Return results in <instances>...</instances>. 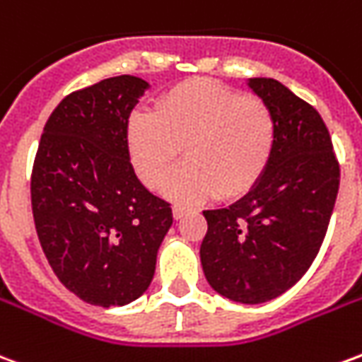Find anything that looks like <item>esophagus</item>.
Here are the masks:
<instances>
[{
    "mask_svg": "<svg viewBox=\"0 0 362 362\" xmlns=\"http://www.w3.org/2000/svg\"><path fill=\"white\" fill-rule=\"evenodd\" d=\"M189 211V207L188 205H182V204H176L173 207V213H174V219H182L186 213Z\"/></svg>",
    "mask_w": 362,
    "mask_h": 362,
    "instance_id": "1",
    "label": "esophagus"
}]
</instances>
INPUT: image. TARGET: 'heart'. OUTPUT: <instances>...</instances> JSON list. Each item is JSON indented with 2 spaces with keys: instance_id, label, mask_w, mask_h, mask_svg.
<instances>
[{
  "instance_id": "heart-1",
  "label": "heart",
  "mask_w": 362,
  "mask_h": 362,
  "mask_svg": "<svg viewBox=\"0 0 362 362\" xmlns=\"http://www.w3.org/2000/svg\"><path fill=\"white\" fill-rule=\"evenodd\" d=\"M277 139L269 104L258 95H238L217 81L199 79L160 95L153 114L127 122V153L149 188L165 186L184 155L188 163L168 189L178 197L217 194L236 199L266 174Z\"/></svg>"
}]
</instances>
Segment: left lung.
<instances>
[{
  "label": "left lung",
  "mask_w": 362,
  "mask_h": 362,
  "mask_svg": "<svg viewBox=\"0 0 362 362\" xmlns=\"http://www.w3.org/2000/svg\"><path fill=\"white\" fill-rule=\"evenodd\" d=\"M248 85L275 116V151L248 196L204 211L199 256L219 295L259 304L288 291L318 256L339 189V163L312 104L275 79L256 77Z\"/></svg>",
  "instance_id": "obj_1"
}]
</instances>
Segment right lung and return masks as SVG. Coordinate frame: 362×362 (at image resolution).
<instances>
[{"instance_id":"right-lung-1","label":"right lung","mask_w":362,"mask_h":362,"mask_svg":"<svg viewBox=\"0 0 362 362\" xmlns=\"http://www.w3.org/2000/svg\"><path fill=\"white\" fill-rule=\"evenodd\" d=\"M149 85L118 75L67 95L38 143L30 202L40 246L58 279L95 306H124L155 275L173 225L170 204L137 180L127 122Z\"/></svg>"}]
</instances>
